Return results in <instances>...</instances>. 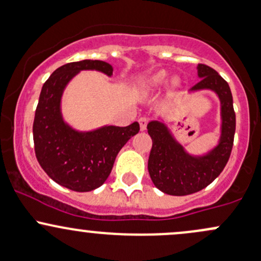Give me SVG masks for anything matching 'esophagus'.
Listing matches in <instances>:
<instances>
[{"label": "esophagus", "instance_id": "obj_1", "mask_svg": "<svg viewBox=\"0 0 261 261\" xmlns=\"http://www.w3.org/2000/svg\"><path fill=\"white\" fill-rule=\"evenodd\" d=\"M148 122H149V119H148L147 117H141V118H139V125H141V130H145Z\"/></svg>", "mask_w": 261, "mask_h": 261}]
</instances>
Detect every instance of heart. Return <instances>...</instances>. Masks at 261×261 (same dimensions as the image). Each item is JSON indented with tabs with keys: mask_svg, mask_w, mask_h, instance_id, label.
<instances>
[{
	"mask_svg": "<svg viewBox=\"0 0 261 261\" xmlns=\"http://www.w3.org/2000/svg\"><path fill=\"white\" fill-rule=\"evenodd\" d=\"M165 80V74L163 73V72H159V73L154 74L152 78H150L149 81V85L152 87H156V86H161L162 83L164 82Z\"/></svg>",
	"mask_w": 261,
	"mask_h": 261,
	"instance_id": "1",
	"label": "heart"
}]
</instances>
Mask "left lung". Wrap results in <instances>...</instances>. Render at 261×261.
<instances>
[{"mask_svg": "<svg viewBox=\"0 0 261 261\" xmlns=\"http://www.w3.org/2000/svg\"><path fill=\"white\" fill-rule=\"evenodd\" d=\"M200 81L192 91L210 89L218 94L221 105V136L219 144L208 154L194 156L173 138L164 123L152 120L147 129L153 141L148 159V172L154 186L169 195H188L208 187L230 158L235 134V112L228 82L215 69L198 64Z\"/></svg>", "mask_w": 261, "mask_h": 261, "instance_id": "1", "label": "left lung"}]
</instances>
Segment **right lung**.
Listing matches in <instances>:
<instances>
[{"label":"right lung","instance_id":"obj_1","mask_svg":"<svg viewBox=\"0 0 261 261\" xmlns=\"http://www.w3.org/2000/svg\"><path fill=\"white\" fill-rule=\"evenodd\" d=\"M85 69L113 73V67L103 61L63 64L42 87L33 120L38 163L52 180L74 192H91L102 186L111 174L117 154L139 132L138 122L127 127L106 125L92 132H77L64 123L61 113L63 89Z\"/></svg>","mask_w":261,"mask_h":261}]
</instances>
